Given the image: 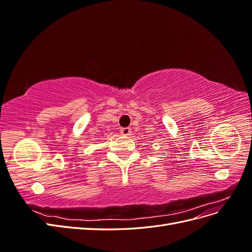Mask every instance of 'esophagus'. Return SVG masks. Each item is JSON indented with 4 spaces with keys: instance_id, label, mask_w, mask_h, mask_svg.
Returning <instances> with one entry per match:
<instances>
[{
    "instance_id": "obj_1",
    "label": "esophagus",
    "mask_w": 252,
    "mask_h": 252,
    "mask_svg": "<svg viewBox=\"0 0 252 252\" xmlns=\"http://www.w3.org/2000/svg\"><path fill=\"white\" fill-rule=\"evenodd\" d=\"M120 132H121V134H122V135H130V133H131V129H130V128H128V127L121 128Z\"/></svg>"
}]
</instances>
